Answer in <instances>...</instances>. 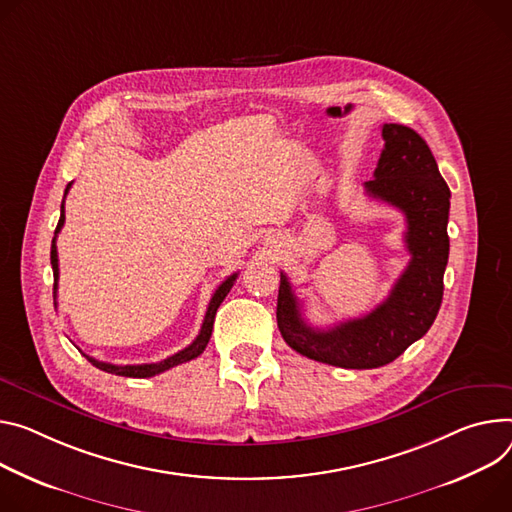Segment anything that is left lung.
Wrapping results in <instances>:
<instances>
[{"label": "left lung", "mask_w": 512, "mask_h": 512, "mask_svg": "<svg viewBox=\"0 0 512 512\" xmlns=\"http://www.w3.org/2000/svg\"><path fill=\"white\" fill-rule=\"evenodd\" d=\"M382 136L386 145L365 192L404 214L410 253L390 296L361 318L318 331L304 322L288 275H280L277 327L284 341L308 359L345 369H374L394 361L431 329L443 300L451 192L421 134L402 124H384Z\"/></svg>", "instance_id": "obj_1"}]
</instances>
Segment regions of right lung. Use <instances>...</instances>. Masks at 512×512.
Listing matches in <instances>:
<instances>
[{
  "label": "right lung",
  "mask_w": 512,
  "mask_h": 512,
  "mask_svg": "<svg viewBox=\"0 0 512 512\" xmlns=\"http://www.w3.org/2000/svg\"><path fill=\"white\" fill-rule=\"evenodd\" d=\"M69 188H71V183L67 185L65 196H67ZM63 224H65V206L61 204V218H59V224H57V230H55V239H53V245H51V265H53V275H55V296H57V282H59L57 235H59V230L63 228ZM237 275H239V273H232V275H228L226 280L216 288L214 296L210 298V304H208V310H206V316H204V322H202L200 335L194 339V343H192V345H188L185 349L177 351L175 355H171V357H167V359H163V361H157V363H143V365H114V363L98 361V359H94V357H89V355H85V353H83V355H85V359H87L91 365H96L98 369L108 371V374H116V376H124V378H153V376L163 374V371H167V369H171V367H175V365H179V363H185V361H192V359H196L198 355H202V353H204V349H206V345H208V341H210L212 327H214V316H216V310H218V306L222 304V300L226 298V294L230 292L232 284H235Z\"/></svg>",
  "instance_id": "add662e5"
}]
</instances>
